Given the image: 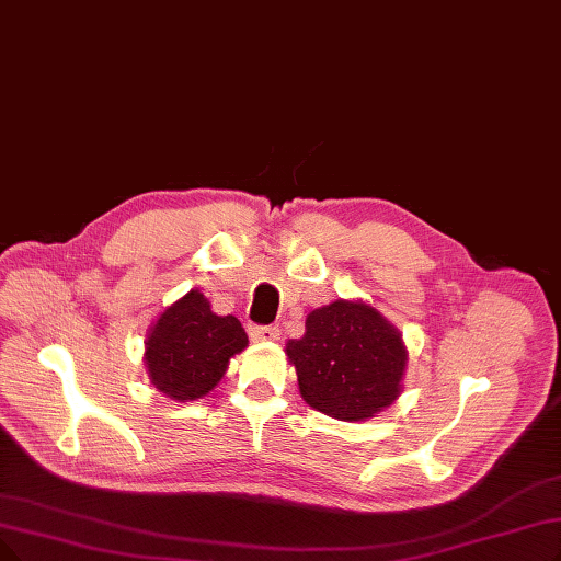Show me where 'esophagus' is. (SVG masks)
<instances>
[{"instance_id":"1","label":"esophagus","mask_w":561,"mask_h":561,"mask_svg":"<svg viewBox=\"0 0 561 561\" xmlns=\"http://www.w3.org/2000/svg\"><path fill=\"white\" fill-rule=\"evenodd\" d=\"M249 335L253 343H272L278 341V327H249Z\"/></svg>"}]
</instances>
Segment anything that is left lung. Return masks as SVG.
Segmentation results:
<instances>
[{
	"label": "left lung",
	"instance_id": "obj_1",
	"mask_svg": "<svg viewBox=\"0 0 561 561\" xmlns=\"http://www.w3.org/2000/svg\"><path fill=\"white\" fill-rule=\"evenodd\" d=\"M285 354L312 410L339 421H368L402 393L408 345L370 304L335 299L306 316L301 339Z\"/></svg>",
	"mask_w": 561,
	"mask_h": 561
}]
</instances>
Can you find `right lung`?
<instances>
[{"instance_id": "obj_1", "label": "right lung", "mask_w": 561, "mask_h": 561, "mask_svg": "<svg viewBox=\"0 0 561 561\" xmlns=\"http://www.w3.org/2000/svg\"><path fill=\"white\" fill-rule=\"evenodd\" d=\"M245 347L249 335L241 322L234 316H216L209 299L191 289L147 329L142 362L156 391L188 402L214 391L230 358Z\"/></svg>"}]
</instances>
